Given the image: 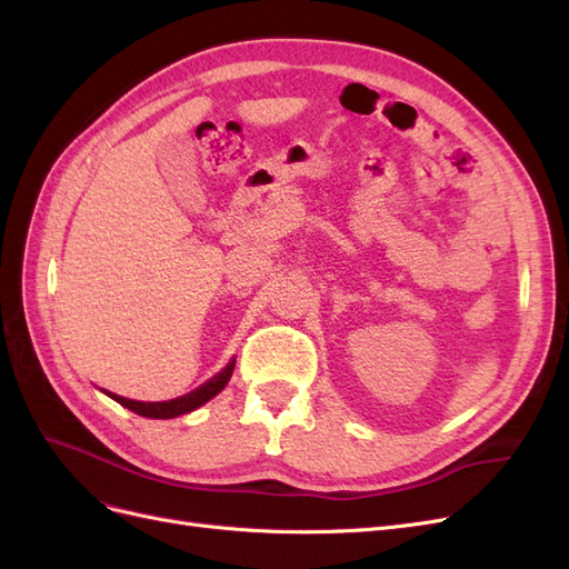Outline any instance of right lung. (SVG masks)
Instances as JSON below:
<instances>
[{"label":"right lung","instance_id":"right-lung-1","mask_svg":"<svg viewBox=\"0 0 569 569\" xmlns=\"http://www.w3.org/2000/svg\"><path fill=\"white\" fill-rule=\"evenodd\" d=\"M232 370H234V360H230L228 368L218 372L213 380H209L206 385H201L199 389H194L192 393H184L180 396V399H173V401H159V403H144V401H130V399H123V396L118 393H109L113 401H118L120 406H126L128 410L137 412V416L142 418H153V420H168V418H178V416H184V412H192L194 408L203 406L206 401H211L216 393H220L222 389H226L228 380L232 377Z\"/></svg>","mask_w":569,"mask_h":569}]
</instances>
